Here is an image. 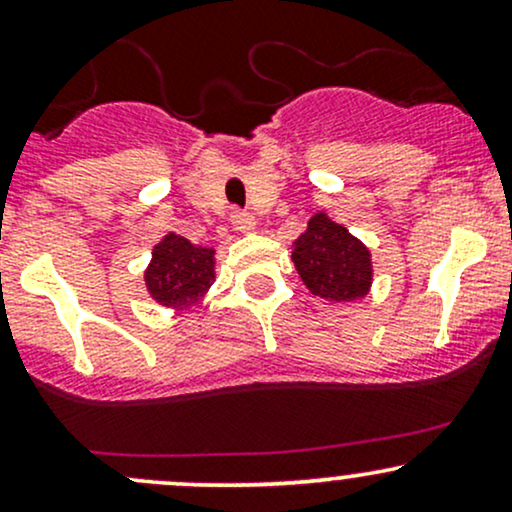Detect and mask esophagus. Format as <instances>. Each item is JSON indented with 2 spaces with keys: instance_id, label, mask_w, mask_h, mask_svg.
<instances>
[{
  "instance_id": "34e87169",
  "label": "esophagus",
  "mask_w": 512,
  "mask_h": 512,
  "mask_svg": "<svg viewBox=\"0 0 512 512\" xmlns=\"http://www.w3.org/2000/svg\"><path fill=\"white\" fill-rule=\"evenodd\" d=\"M231 223H233V226H236V231H240V233L255 231V226H257L255 216L248 214V211H240V209H233Z\"/></svg>"
}]
</instances>
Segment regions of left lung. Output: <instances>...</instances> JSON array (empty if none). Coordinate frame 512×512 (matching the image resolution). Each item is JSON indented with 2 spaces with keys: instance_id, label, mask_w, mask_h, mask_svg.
<instances>
[{
  "instance_id": "left-lung-1",
  "label": "left lung",
  "mask_w": 512,
  "mask_h": 512,
  "mask_svg": "<svg viewBox=\"0 0 512 512\" xmlns=\"http://www.w3.org/2000/svg\"><path fill=\"white\" fill-rule=\"evenodd\" d=\"M293 264L313 296L346 303L363 298L373 284L370 250L325 211L308 221L293 243Z\"/></svg>"
}]
</instances>
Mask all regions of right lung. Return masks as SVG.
I'll return each instance as SVG.
<instances>
[{
  "label": "right lung",
  "instance_id": "obj_1",
  "mask_svg": "<svg viewBox=\"0 0 512 512\" xmlns=\"http://www.w3.org/2000/svg\"><path fill=\"white\" fill-rule=\"evenodd\" d=\"M214 248L192 245L185 236L168 233L151 252L144 272L146 291L163 308L187 310L202 301L214 284Z\"/></svg>",
  "mask_w": 512,
  "mask_h": 512
}]
</instances>
